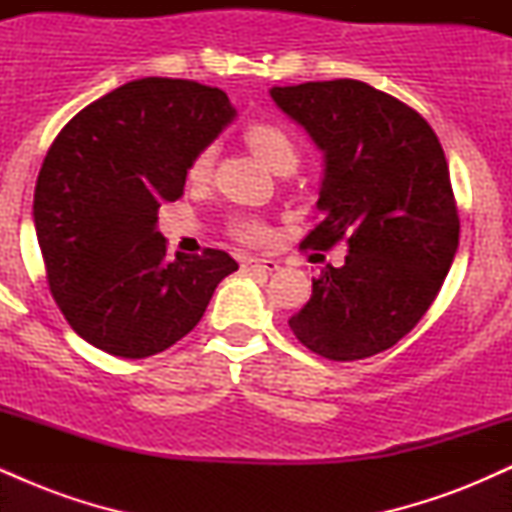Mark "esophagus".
<instances>
[{
    "mask_svg": "<svg viewBox=\"0 0 512 512\" xmlns=\"http://www.w3.org/2000/svg\"><path fill=\"white\" fill-rule=\"evenodd\" d=\"M243 267L248 269V272H264V274H272L279 269V262L276 260H264V257H248V260L243 262Z\"/></svg>",
    "mask_w": 512,
    "mask_h": 512,
    "instance_id": "1",
    "label": "esophagus"
}]
</instances>
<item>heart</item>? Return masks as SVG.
I'll return each mask as SVG.
<instances>
[{
  "label": "heart",
  "instance_id": "obj_1",
  "mask_svg": "<svg viewBox=\"0 0 512 512\" xmlns=\"http://www.w3.org/2000/svg\"><path fill=\"white\" fill-rule=\"evenodd\" d=\"M245 139L255 149V154L262 158L272 170H281L286 166H298V144L293 134L286 127L276 125V122H252L245 129ZM216 144H204L202 149L192 156L187 175L192 180H207L214 166ZM233 233L245 243H260L269 236V228L260 219H238L233 223Z\"/></svg>",
  "mask_w": 512,
  "mask_h": 512
}]
</instances>
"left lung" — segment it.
Returning a JSON list of instances; mask_svg holds the SVG:
<instances>
[{
  "label": "left lung",
  "instance_id": "8db88e82",
  "mask_svg": "<svg viewBox=\"0 0 512 512\" xmlns=\"http://www.w3.org/2000/svg\"><path fill=\"white\" fill-rule=\"evenodd\" d=\"M269 96L322 151V221L303 248L346 240L313 296L289 320L298 342L330 361L395 346L436 301L460 245L448 161L409 105L354 79L274 86Z\"/></svg>",
  "mask_w": 512,
  "mask_h": 512
}]
</instances>
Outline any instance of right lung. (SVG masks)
Masks as SVG:
<instances>
[{"label":"right lung","mask_w":512,"mask_h":512,"mask_svg":"<svg viewBox=\"0 0 512 512\" xmlns=\"http://www.w3.org/2000/svg\"><path fill=\"white\" fill-rule=\"evenodd\" d=\"M236 120L221 88L129 81L86 105L52 142L33 197L48 284L72 330L120 358L166 351L195 330L238 269L223 250L166 257L158 207L185 187L192 156Z\"/></svg>","instance_id":"add662e5"}]
</instances>
